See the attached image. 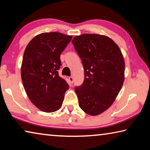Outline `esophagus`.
Returning a JSON list of instances; mask_svg holds the SVG:
<instances>
[{"instance_id":"esophagus-1","label":"esophagus","mask_w":150,"mask_h":150,"mask_svg":"<svg viewBox=\"0 0 150 150\" xmlns=\"http://www.w3.org/2000/svg\"><path fill=\"white\" fill-rule=\"evenodd\" d=\"M69 80L70 81V83H71V84H73V81H74V79H73V77H69Z\"/></svg>"}]
</instances>
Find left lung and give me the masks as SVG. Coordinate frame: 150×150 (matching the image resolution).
<instances>
[{"label": "left lung", "mask_w": 150, "mask_h": 150, "mask_svg": "<svg viewBox=\"0 0 150 150\" xmlns=\"http://www.w3.org/2000/svg\"><path fill=\"white\" fill-rule=\"evenodd\" d=\"M72 43L85 70L84 82L75 88L79 105L88 115H98L112 105L122 87L123 55L117 44L104 35H76Z\"/></svg>", "instance_id": "1"}]
</instances>
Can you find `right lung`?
<instances>
[{
    "label": "right lung",
    "instance_id": "add662e5",
    "mask_svg": "<svg viewBox=\"0 0 150 150\" xmlns=\"http://www.w3.org/2000/svg\"><path fill=\"white\" fill-rule=\"evenodd\" d=\"M72 35L60 32L38 34L25 49L21 77L30 101L45 112L61 108L69 85L59 76L60 55L71 42Z\"/></svg>",
    "mask_w": 150,
    "mask_h": 150
}]
</instances>
